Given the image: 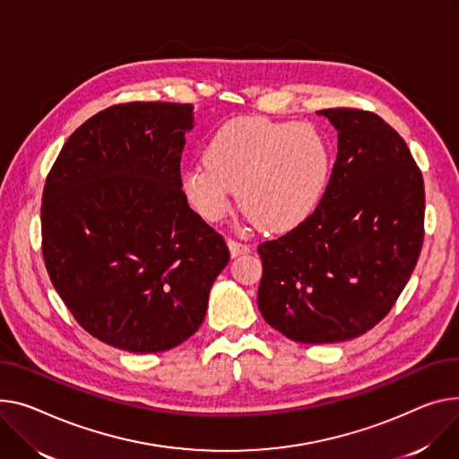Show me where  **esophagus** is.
<instances>
[{"instance_id":"34e87169","label":"esophagus","mask_w":459,"mask_h":459,"mask_svg":"<svg viewBox=\"0 0 459 459\" xmlns=\"http://www.w3.org/2000/svg\"><path fill=\"white\" fill-rule=\"evenodd\" d=\"M227 246H229L232 256H239V255H243V253H249V249H251V247L247 246V243H241V241L232 239V238L227 239Z\"/></svg>"}]
</instances>
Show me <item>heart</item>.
<instances>
[{
  "mask_svg": "<svg viewBox=\"0 0 459 459\" xmlns=\"http://www.w3.org/2000/svg\"><path fill=\"white\" fill-rule=\"evenodd\" d=\"M330 171L332 151L317 127L243 116L213 134L204 162L182 177V190L210 223L227 216L238 190L239 206L251 221L286 232L312 216Z\"/></svg>",
  "mask_w": 459,
  "mask_h": 459,
  "instance_id": "heart-1",
  "label": "heart"
}]
</instances>
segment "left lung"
I'll list each match as a JSON object with an SVG mask.
<instances>
[{"label":"left lung","mask_w":459,"mask_h":459,"mask_svg":"<svg viewBox=\"0 0 459 459\" xmlns=\"http://www.w3.org/2000/svg\"><path fill=\"white\" fill-rule=\"evenodd\" d=\"M338 129L312 216L258 246L264 319L299 343H338L378 325L424 239V180L404 138L369 110H319Z\"/></svg>","instance_id":"obj_1"}]
</instances>
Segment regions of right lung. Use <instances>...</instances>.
<instances>
[{
	"mask_svg": "<svg viewBox=\"0 0 459 459\" xmlns=\"http://www.w3.org/2000/svg\"><path fill=\"white\" fill-rule=\"evenodd\" d=\"M192 105H112L66 140L42 194V255L75 321L129 352H162L201 326L229 264L188 206L180 157Z\"/></svg>",
	"mask_w": 459,
	"mask_h": 459,
	"instance_id": "add662e5",
	"label": "right lung"
}]
</instances>
